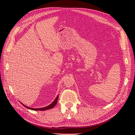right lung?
Wrapping results in <instances>:
<instances>
[{"mask_svg":"<svg viewBox=\"0 0 135 135\" xmlns=\"http://www.w3.org/2000/svg\"><path fill=\"white\" fill-rule=\"evenodd\" d=\"M58 98H59V96H57V97L56 98V99L55 100V101L51 104H50L49 105L47 106V107H44V108H30L28 107H27V106L23 104L22 103V104H23V105H24L25 107H26L28 109H30L31 110H47V109H51L52 108H54L55 106L56 105L57 102V100H58Z\"/></svg>","mask_w":135,"mask_h":135,"instance_id":"add662e5","label":"right lung"}]
</instances>
